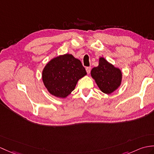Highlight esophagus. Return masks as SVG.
<instances>
[{"label": "esophagus", "instance_id": "34e87169", "mask_svg": "<svg viewBox=\"0 0 154 154\" xmlns=\"http://www.w3.org/2000/svg\"><path fill=\"white\" fill-rule=\"evenodd\" d=\"M91 69V67H86V71H87V73L88 74L90 73Z\"/></svg>", "mask_w": 154, "mask_h": 154}]
</instances>
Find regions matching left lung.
<instances>
[{
    "label": "left lung",
    "mask_w": 154,
    "mask_h": 154,
    "mask_svg": "<svg viewBox=\"0 0 154 154\" xmlns=\"http://www.w3.org/2000/svg\"><path fill=\"white\" fill-rule=\"evenodd\" d=\"M91 76L103 92L111 94L120 86L122 74L120 69L100 58L98 66L92 69Z\"/></svg>",
    "instance_id": "8db88e82"
}]
</instances>
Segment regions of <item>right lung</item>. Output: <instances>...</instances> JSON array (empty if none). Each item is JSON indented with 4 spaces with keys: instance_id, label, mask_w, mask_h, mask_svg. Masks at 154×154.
<instances>
[{
    "instance_id": "right-lung-1",
    "label": "right lung",
    "mask_w": 154,
    "mask_h": 154,
    "mask_svg": "<svg viewBox=\"0 0 154 154\" xmlns=\"http://www.w3.org/2000/svg\"><path fill=\"white\" fill-rule=\"evenodd\" d=\"M87 74L81 61L71 54L52 59L42 71V81L51 94L66 98L72 92L78 80Z\"/></svg>"
}]
</instances>
